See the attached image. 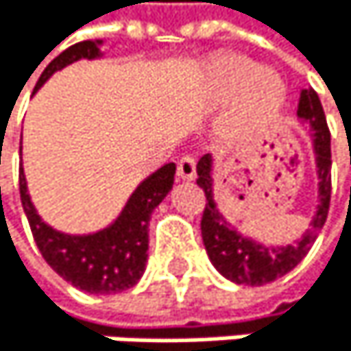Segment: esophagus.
Returning <instances> with one entry per match:
<instances>
[{
	"label": "esophagus",
	"mask_w": 351,
	"mask_h": 351,
	"mask_svg": "<svg viewBox=\"0 0 351 351\" xmlns=\"http://www.w3.org/2000/svg\"><path fill=\"white\" fill-rule=\"evenodd\" d=\"M197 176V159L192 154H184L178 161V178L180 180H195Z\"/></svg>",
	"instance_id": "esophagus-1"
}]
</instances>
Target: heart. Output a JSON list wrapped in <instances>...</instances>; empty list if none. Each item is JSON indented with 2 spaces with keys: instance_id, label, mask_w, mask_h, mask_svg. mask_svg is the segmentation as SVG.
I'll return each mask as SVG.
<instances>
[{
  "instance_id": "heart-1",
  "label": "heart",
  "mask_w": 351,
  "mask_h": 351,
  "mask_svg": "<svg viewBox=\"0 0 351 351\" xmlns=\"http://www.w3.org/2000/svg\"><path fill=\"white\" fill-rule=\"evenodd\" d=\"M205 87L213 100H232L228 125L232 132L261 123L272 117L282 100L285 85L270 69H257L253 60L239 54H221L207 64Z\"/></svg>"
}]
</instances>
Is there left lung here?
<instances>
[{"mask_svg": "<svg viewBox=\"0 0 351 351\" xmlns=\"http://www.w3.org/2000/svg\"><path fill=\"white\" fill-rule=\"evenodd\" d=\"M297 117L310 123L314 134V150H316V167H318V197L320 205L312 219V228L297 241L287 247H264L228 223L213 203V180H211V156L205 154L197 165L199 180L197 184L205 192V211L201 219L203 243L211 264L217 268L221 276L239 285H268L287 272H291L300 261L308 255L312 243L316 241V232L324 226L330 205V132L326 125V117L320 104V98L314 90H302Z\"/></svg>", "mask_w": 351, "mask_h": 351, "instance_id": "8db88e82", "label": "left lung"}]
</instances>
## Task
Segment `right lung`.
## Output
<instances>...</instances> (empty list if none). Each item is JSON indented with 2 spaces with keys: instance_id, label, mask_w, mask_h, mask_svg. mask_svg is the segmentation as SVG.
<instances>
[{
  "instance_id": "obj_1",
  "label": "right lung",
  "mask_w": 351,
  "mask_h": 351,
  "mask_svg": "<svg viewBox=\"0 0 351 351\" xmlns=\"http://www.w3.org/2000/svg\"><path fill=\"white\" fill-rule=\"evenodd\" d=\"M98 43L81 41L66 47L60 56H56L45 66L35 90L47 81L51 73L64 69L66 64L79 58H96L100 54ZM173 176L176 163L163 165L136 188L125 209L106 230L87 237H71L56 232L54 228L41 221L29 199L27 180L21 167L19 182L23 209L27 213L37 249L47 261V266L73 287L87 293L110 295L132 289L146 268L150 213L167 197V192L173 186Z\"/></svg>"
}]
</instances>
